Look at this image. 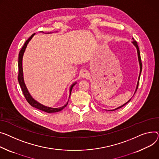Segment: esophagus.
Wrapping results in <instances>:
<instances>
[{
  "label": "esophagus",
  "mask_w": 159,
  "mask_h": 159,
  "mask_svg": "<svg viewBox=\"0 0 159 159\" xmlns=\"http://www.w3.org/2000/svg\"><path fill=\"white\" fill-rule=\"evenodd\" d=\"M89 72L88 71H86V70H84L81 73V77L82 78H86V77H88L89 76Z\"/></svg>",
  "instance_id": "obj_1"
}]
</instances>
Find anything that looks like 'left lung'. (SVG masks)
I'll use <instances>...</instances> for the list:
<instances>
[{"label": "left lung", "mask_w": 159, "mask_h": 159, "mask_svg": "<svg viewBox=\"0 0 159 159\" xmlns=\"http://www.w3.org/2000/svg\"><path fill=\"white\" fill-rule=\"evenodd\" d=\"M132 39H133V41L132 42V43H133V45L135 47V48H136V49H137V56H138V60H139V66H140V73H139V78H138V81H137V84L136 89H135V93H134V94H135V92H136V91H137V88H138V86H139V79H140L141 73V71H142V62H141V55H140V51H139V49L138 45H137V43L136 42V41H135L134 38H132ZM130 100H131V98H130V99L127 102H126V103H124L123 105H121V106H120V107H117V108H116V109H113V110H109V111H115V110H117V109H120V108H121L122 107H123L124 105H125L126 103H129Z\"/></svg>", "instance_id": "8db88e82"}]
</instances>
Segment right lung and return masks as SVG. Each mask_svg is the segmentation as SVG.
Masks as SVG:
<instances>
[{"label":"right lung","instance_id":"right-lung-1","mask_svg":"<svg viewBox=\"0 0 159 159\" xmlns=\"http://www.w3.org/2000/svg\"><path fill=\"white\" fill-rule=\"evenodd\" d=\"M42 33H43V31H42ZM50 33H47V34H49ZM35 33L33 34L26 41L25 43H24L23 47L21 49V50L20 51L19 53V56H18V80L19 82L20 86L21 87V89L22 90V92L24 93V97L25 98V99L27 100V101L28 102V103L31 105V106H33L38 109H39L41 111H43L44 112H48V113H51V112H57L59 111H61V110H62L64 109L66 105H68V102L64 105V106L59 107V108H52V107H47L45 105H43L41 104L40 103H39L38 102H37L36 100H35L32 96L30 95V94L29 93L26 86H25V84L24 82V74H23V68H22V59H23V56L25 52V48L29 43V42L30 41V40L33 38V37L34 36ZM77 84V82H75V83H73L71 84V86H70V94L71 93V90L73 89V87L75 85Z\"/></svg>","mask_w":159,"mask_h":159}]
</instances>
